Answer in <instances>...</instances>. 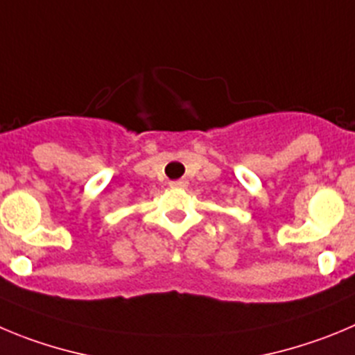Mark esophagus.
Segmentation results:
<instances>
[{"mask_svg": "<svg viewBox=\"0 0 355 355\" xmlns=\"http://www.w3.org/2000/svg\"><path fill=\"white\" fill-rule=\"evenodd\" d=\"M171 188H187L188 187V181L187 180H178V181H171Z\"/></svg>", "mask_w": 355, "mask_h": 355, "instance_id": "34e87169", "label": "esophagus"}]
</instances>
